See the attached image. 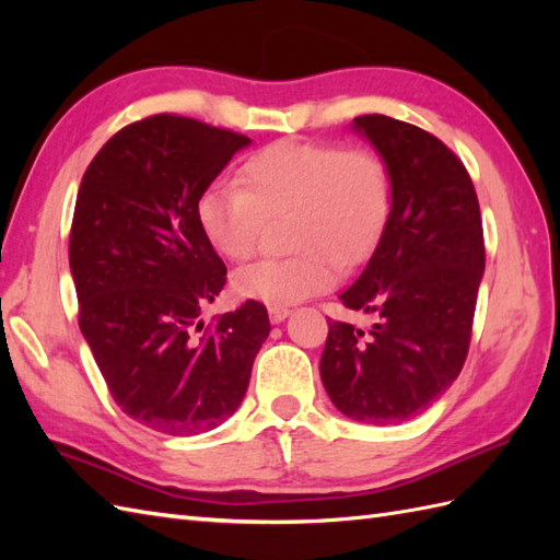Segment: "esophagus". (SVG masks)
<instances>
[{
	"mask_svg": "<svg viewBox=\"0 0 560 560\" xmlns=\"http://www.w3.org/2000/svg\"><path fill=\"white\" fill-rule=\"evenodd\" d=\"M291 315V311L287 305H269V319L273 325H279V323H283V319H287Z\"/></svg>",
	"mask_w": 560,
	"mask_h": 560,
	"instance_id": "obj_1",
	"label": "esophagus"
}]
</instances>
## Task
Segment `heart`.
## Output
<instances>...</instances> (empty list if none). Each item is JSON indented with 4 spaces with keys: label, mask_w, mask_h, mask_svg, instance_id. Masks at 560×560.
Segmentation results:
<instances>
[{
    "label": "heart",
    "mask_w": 560,
    "mask_h": 560,
    "mask_svg": "<svg viewBox=\"0 0 560 560\" xmlns=\"http://www.w3.org/2000/svg\"><path fill=\"white\" fill-rule=\"evenodd\" d=\"M237 185H213L197 199L207 243L231 261L257 253L267 219L293 217L289 257L261 259L237 271L241 299L289 305L335 287L341 265L375 247L389 217V173L371 149L331 141L283 139L237 168Z\"/></svg>",
    "instance_id": "1"
}]
</instances>
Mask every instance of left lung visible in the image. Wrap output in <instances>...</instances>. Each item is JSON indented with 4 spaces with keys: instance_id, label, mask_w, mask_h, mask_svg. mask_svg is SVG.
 Returning a JSON list of instances; mask_svg holds the SVG:
<instances>
[{
    "instance_id": "8db88e82",
    "label": "left lung",
    "mask_w": 560,
    "mask_h": 560,
    "mask_svg": "<svg viewBox=\"0 0 560 560\" xmlns=\"http://www.w3.org/2000/svg\"><path fill=\"white\" fill-rule=\"evenodd\" d=\"M353 129L383 156L392 207L373 257L339 295L373 319L329 323L319 375L353 421L389 425L423 413L467 361L486 249L464 163L438 137L387 115Z\"/></svg>"
}]
</instances>
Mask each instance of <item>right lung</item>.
<instances>
[{
    "label": "right lung",
    "instance_id": "add662e5",
    "mask_svg": "<svg viewBox=\"0 0 560 560\" xmlns=\"http://www.w3.org/2000/svg\"><path fill=\"white\" fill-rule=\"evenodd\" d=\"M247 144L161 113L122 127L83 173L69 235L79 327L117 407L151 431L197 435L233 416L269 337L257 301L201 319L225 265L197 199Z\"/></svg>",
    "mask_w": 560,
    "mask_h": 560
}]
</instances>
